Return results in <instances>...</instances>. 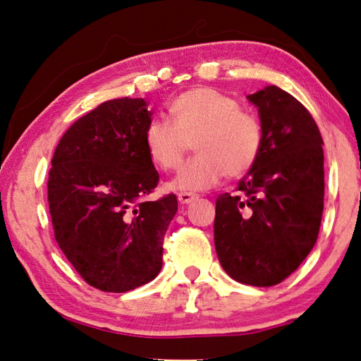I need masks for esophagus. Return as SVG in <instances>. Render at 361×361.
Instances as JSON below:
<instances>
[{
	"instance_id": "obj_1",
	"label": "esophagus",
	"mask_w": 361,
	"mask_h": 361,
	"mask_svg": "<svg viewBox=\"0 0 361 361\" xmlns=\"http://www.w3.org/2000/svg\"><path fill=\"white\" fill-rule=\"evenodd\" d=\"M197 197H199V195L194 194V192H180L178 194V200L181 203H191L192 200H195Z\"/></svg>"
}]
</instances>
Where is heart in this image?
Masks as SVG:
<instances>
[{"instance_id": "b5f03b06", "label": "heart", "mask_w": 361, "mask_h": 361, "mask_svg": "<svg viewBox=\"0 0 361 361\" xmlns=\"http://www.w3.org/2000/svg\"><path fill=\"white\" fill-rule=\"evenodd\" d=\"M170 120H153L145 129L149 158L164 170H175L191 148L197 156L180 169L170 188L203 191L224 178L245 175L257 161L262 126L241 110L232 96L213 88H194L176 96Z\"/></svg>"}]
</instances>
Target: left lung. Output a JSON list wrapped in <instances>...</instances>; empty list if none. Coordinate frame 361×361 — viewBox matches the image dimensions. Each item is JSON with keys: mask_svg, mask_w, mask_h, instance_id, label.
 Wrapping results in <instances>:
<instances>
[{"mask_svg": "<svg viewBox=\"0 0 361 361\" xmlns=\"http://www.w3.org/2000/svg\"><path fill=\"white\" fill-rule=\"evenodd\" d=\"M259 109L262 148L235 194L216 199L214 247L228 276L270 287L290 276L317 241L324 212V140L300 101L270 85Z\"/></svg>", "mask_w": 361, "mask_h": 361, "instance_id": "obj_1", "label": "left lung"}]
</instances>
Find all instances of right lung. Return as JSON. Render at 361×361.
<instances>
[{
	"label": "right lung",
	"instance_id": "right-lung-1",
	"mask_svg": "<svg viewBox=\"0 0 361 361\" xmlns=\"http://www.w3.org/2000/svg\"><path fill=\"white\" fill-rule=\"evenodd\" d=\"M143 99L102 102L64 133L51 158L47 194L55 240L85 279L102 292L153 281L178 209L175 194L147 195L159 173L145 147L152 110Z\"/></svg>",
	"mask_w": 361,
	"mask_h": 361
}]
</instances>
